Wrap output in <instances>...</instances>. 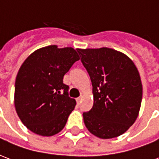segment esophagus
Returning <instances> with one entry per match:
<instances>
[{"mask_svg":"<svg viewBox=\"0 0 159 159\" xmlns=\"http://www.w3.org/2000/svg\"><path fill=\"white\" fill-rule=\"evenodd\" d=\"M81 100H82V97H77V99H76V101H77V103L78 105L80 104V102H81Z\"/></svg>","mask_w":159,"mask_h":159,"instance_id":"esophagus-1","label":"esophagus"}]
</instances>
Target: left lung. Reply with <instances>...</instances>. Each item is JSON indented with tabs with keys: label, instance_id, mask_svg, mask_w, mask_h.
<instances>
[{
	"label": "left lung",
	"instance_id": "8db88e82",
	"mask_svg": "<svg viewBox=\"0 0 159 159\" xmlns=\"http://www.w3.org/2000/svg\"><path fill=\"white\" fill-rule=\"evenodd\" d=\"M92 84L94 103L83 113L87 129L101 139L124 134L138 117L143 87L139 71L125 54L109 48H77Z\"/></svg>",
	"mask_w": 159,
	"mask_h": 159
}]
</instances>
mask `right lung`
<instances>
[{
  "label": "right lung",
  "instance_id": "1",
  "mask_svg": "<svg viewBox=\"0 0 159 159\" xmlns=\"http://www.w3.org/2000/svg\"><path fill=\"white\" fill-rule=\"evenodd\" d=\"M80 59L74 48L56 45L31 53L21 65L15 85L19 118L33 133L52 136L62 130L75 108L63 77Z\"/></svg>",
  "mask_w": 159,
  "mask_h": 159
}]
</instances>
